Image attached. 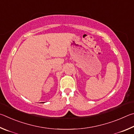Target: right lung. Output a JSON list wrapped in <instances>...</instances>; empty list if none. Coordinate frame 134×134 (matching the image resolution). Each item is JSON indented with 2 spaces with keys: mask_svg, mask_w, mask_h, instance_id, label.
<instances>
[{
  "mask_svg": "<svg viewBox=\"0 0 134 134\" xmlns=\"http://www.w3.org/2000/svg\"><path fill=\"white\" fill-rule=\"evenodd\" d=\"M42 103H44V102H42Z\"/></svg>",
  "mask_w": 134,
  "mask_h": 134,
  "instance_id": "add662e5",
  "label": "right lung"
}]
</instances>
